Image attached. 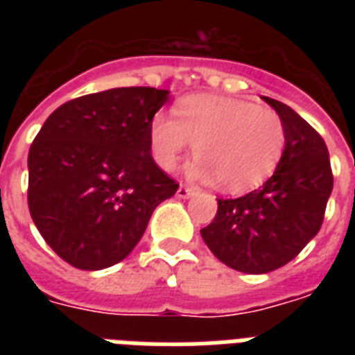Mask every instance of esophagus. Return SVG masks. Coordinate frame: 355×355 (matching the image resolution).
Listing matches in <instances>:
<instances>
[{
	"mask_svg": "<svg viewBox=\"0 0 355 355\" xmlns=\"http://www.w3.org/2000/svg\"><path fill=\"white\" fill-rule=\"evenodd\" d=\"M195 189L189 188V186H184V184H180V188L177 189V197H180V199H188V197H191Z\"/></svg>",
	"mask_w": 355,
	"mask_h": 355,
	"instance_id": "34e87169",
	"label": "esophagus"
}]
</instances>
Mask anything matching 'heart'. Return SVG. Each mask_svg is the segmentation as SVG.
<instances>
[{"label": "heart", "instance_id": "1", "mask_svg": "<svg viewBox=\"0 0 355 355\" xmlns=\"http://www.w3.org/2000/svg\"><path fill=\"white\" fill-rule=\"evenodd\" d=\"M177 118L158 114L150 145L158 166L175 169L195 145L200 162L193 175L241 193L269 178L286 150V127L272 108L217 96H191L178 103Z\"/></svg>", "mask_w": 355, "mask_h": 355}]
</instances>
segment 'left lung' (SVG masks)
Masks as SVG:
<instances>
[{
  "label": "left lung",
  "instance_id": "obj_1",
  "mask_svg": "<svg viewBox=\"0 0 355 355\" xmlns=\"http://www.w3.org/2000/svg\"><path fill=\"white\" fill-rule=\"evenodd\" d=\"M286 127V150L275 175L250 193L217 199L214 221L200 230L223 263L248 275L284 267L322 227L334 173L324 139L284 103L263 97Z\"/></svg>",
  "mask_w": 355,
  "mask_h": 355
}]
</instances>
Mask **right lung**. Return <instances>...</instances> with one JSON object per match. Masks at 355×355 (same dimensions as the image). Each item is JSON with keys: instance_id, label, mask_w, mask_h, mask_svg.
Masks as SVG:
<instances>
[{"instance_id": "right-lung-1", "label": "right lung", "mask_w": 355, "mask_h": 355, "mask_svg": "<svg viewBox=\"0 0 355 355\" xmlns=\"http://www.w3.org/2000/svg\"><path fill=\"white\" fill-rule=\"evenodd\" d=\"M150 86L64 103L29 149L27 205L46 243L83 270L130 254L153 211L178 189L150 155V123L167 101Z\"/></svg>"}]
</instances>
